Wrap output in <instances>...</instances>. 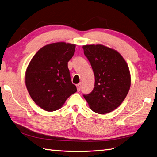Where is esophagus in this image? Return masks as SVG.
Segmentation results:
<instances>
[{"label":"esophagus","mask_w":157,"mask_h":157,"mask_svg":"<svg viewBox=\"0 0 157 157\" xmlns=\"http://www.w3.org/2000/svg\"><path fill=\"white\" fill-rule=\"evenodd\" d=\"M77 90L78 91H80V88H81V84L80 83H79V84H77Z\"/></svg>","instance_id":"obj_1"}]
</instances>
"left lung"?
<instances>
[{"label": "left lung", "mask_w": 157, "mask_h": 157, "mask_svg": "<svg viewBox=\"0 0 157 157\" xmlns=\"http://www.w3.org/2000/svg\"><path fill=\"white\" fill-rule=\"evenodd\" d=\"M82 48L95 77L94 89L84 98L93 112L109 113L120 106L129 90L128 65L117 51L103 45H86Z\"/></svg>", "instance_id": "obj_1"}]
</instances>
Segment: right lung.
I'll return each instance as SVG.
<instances>
[{
  "mask_svg": "<svg viewBox=\"0 0 157 157\" xmlns=\"http://www.w3.org/2000/svg\"><path fill=\"white\" fill-rule=\"evenodd\" d=\"M75 45L57 42L36 53L25 75L27 90L34 102L48 112L59 109L77 89L71 82L68 62Z\"/></svg>",
  "mask_w": 157,
  "mask_h": 157,
  "instance_id": "add662e5",
  "label": "right lung"
}]
</instances>
